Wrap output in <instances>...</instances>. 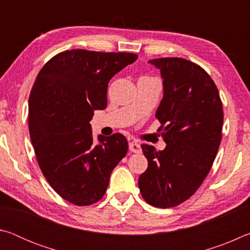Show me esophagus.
<instances>
[{"mask_svg": "<svg viewBox=\"0 0 250 250\" xmlns=\"http://www.w3.org/2000/svg\"><path fill=\"white\" fill-rule=\"evenodd\" d=\"M129 149L131 152H133V153H140L141 152V146L139 143H137L135 141H131L129 143Z\"/></svg>", "mask_w": 250, "mask_h": 250, "instance_id": "1", "label": "esophagus"}]
</instances>
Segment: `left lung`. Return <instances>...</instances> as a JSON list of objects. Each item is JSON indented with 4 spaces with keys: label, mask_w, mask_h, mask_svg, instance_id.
Here are the masks:
<instances>
[{
    "label": "left lung",
    "mask_w": 250,
    "mask_h": 250,
    "mask_svg": "<svg viewBox=\"0 0 250 250\" xmlns=\"http://www.w3.org/2000/svg\"><path fill=\"white\" fill-rule=\"evenodd\" d=\"M149 62L163 79L155 118L167 146L156 151L141 146L149 164L138 184L147 204L168 208L188 200L208 174L222 141L223 104L216 84L201 66L177 57Z\"/></svg>",
    "instance_id": "8db88e82"
}]
</instances>
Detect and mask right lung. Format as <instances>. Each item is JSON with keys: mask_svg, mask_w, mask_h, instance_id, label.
Listing matches in <instances>:
<instances>
[{"mask_svg": "<svg viewBox=\"0 0 250 250\" xmlns=\"http://www.w3.org/2000/svg\"><path fill=\"white\" fill-rule=\"evenodd\" d=\"M132 53L71 49L50 58L28 99V129L49 185L74 205L100 201L113 168L128 152L125 135L92 139L94 110L107 107L108 83L137 61Z\"/></svg>", "mask_w": 250, "mask_h": 250, "instance_id": "1", "label": "right lung"}]
</instances>
